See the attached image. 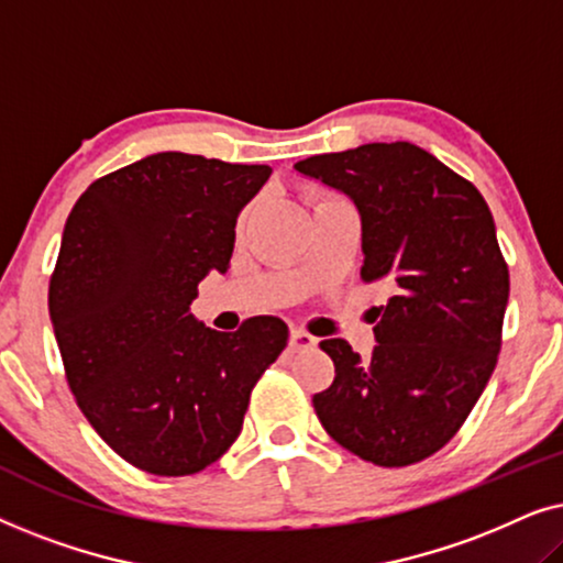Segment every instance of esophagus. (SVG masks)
Returning a JSON list of instances; mask_svg holds the SVG:
<instances>
[{
    "mask_svg": "<svg viewBox=\"0 0 563 563\" xmlns=\"http://www.w3.org/2000/svg\"><path fill=\"white\" fill-rule=\"evenodd\" d=\"M314 345H318V338L305 333V330H291V335H289L291 351H312Z\"/></svg>",
    "mask_w": 563,
    "mask_h": 563,
    "instance_id": "esophagus-1",
    "label": "esophagus"
}]
</instances>
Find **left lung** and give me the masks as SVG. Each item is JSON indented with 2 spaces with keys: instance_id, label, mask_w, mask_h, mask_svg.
I'll return each instance as SVG.
<instances>
[{
  "instance_id": "8db88e82",
  "label": "left lung",
  "mask_w": 563,
  "mask_h": 563,
  "mask_svg": "<svg viewBox=\"0 0 563 563\" xmlns=\"http://www.w3.org/2000/svg\"><path fill=\"white\" fill-rule=\"evenodd\" d=\"M351 197L364 282H387L372 358L322 341L335 379L312 397L335 443L376 466L441 451L495 372L510 274L479 189L418 145L366 143L295 164Z\"/></svg>"
}]
</instances>
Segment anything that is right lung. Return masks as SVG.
Returning a JSON list of instances; mask_svg holds the SVG:
<instances>
[{"mask_svg": "<svg viewBox=\"0 0 563 563\" xmlns=\"http://www.w3.org/2000/svg\"><path fill=\"white\" fill-rule=\"evenodd\" d=\"M272 168L166 151L102 176L68 214L48 310L76 405L143 472L187 476L225 453L289 338L272 314L235 333L189 312L225 274L238 214Z\"/></svg>", "mask_w": 563, "mask_h": 563, "instance_id": "1", "label": "right lung"}]
</instances>
